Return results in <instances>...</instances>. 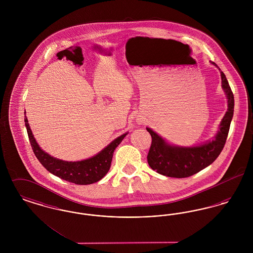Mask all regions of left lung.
Wrapping results in <instances>:
<instances>
[{"label": "left lung", "instance_id": "1", "mask_svg": "<svg viewBox=\"0 0 253 253\" xmlns=\"http://www.w3.org/2000/svg\"><path fill=\"white\" fill-rule=\"evenodd\" d=\"M211 63L217 66L214 62ZM221 79L222 87L228 97V111L220 123L215 139L196 147H174L166 143L157 133L147 128L152 136L147 159L154 170L169 177L185 178L208 167L219 157L226 144L234 110L233 93L223 72H221Z\"/></svg>", "mask_w": 253, "mask_h": 253}]
</instances>
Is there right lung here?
<instances>
[{
	"label": "right lung",
	"mask_w": 253,
	"mask_h": 253,
	"mask_svg": "<svg viewBox=\"0 0 253 253\" xmlns=\"http://www.w3.org/2000/svg\"><path fill=\"white\" fill-rule=\"evenodd\" d=\"M24 122L32 150L41 164L52 174L77 185H89L103 178L110 169L116 148L127 134L124 133L116 138L95 157L83 161L67 162L54 158L43 152L34 138L26 117H24Z\"/></svg>",
	"instance_id": "obj_1"
}]
</instances>
